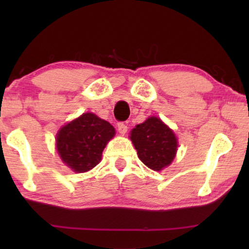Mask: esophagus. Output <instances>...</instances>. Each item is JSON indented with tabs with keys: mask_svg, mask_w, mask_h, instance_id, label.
I'll use <instances>...</instances> for the list:
<instances>
[{
	"mask_svg": "<svg viewBox=\"0 0 249 249\" xmlns=\"http://www.w3.org/2000/svg\"><path fill=\"white\" fill-rule=\"evenodd\" d=\"M118 130H119V132H120L121 135H124L125 132H127V130H128L127 124H124V122H120V124H118Z\"/></svg>",
	"mask_w": 249,
	"mask_h": 249,
	"instance_id": "esophagus-1",
	"label": "esophagus"
}]
</instances>
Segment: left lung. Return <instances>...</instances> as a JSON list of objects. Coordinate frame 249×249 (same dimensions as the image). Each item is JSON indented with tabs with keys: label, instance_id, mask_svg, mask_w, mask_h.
<instances>
[{
	"label": "left lung",
	"instance_id": "1",
	"mask_svg": "<svg viewBox=\"0 0 249 249\" xmlns=\"http://www.w3.org/2000/svg\"><path fill=\"white\" fill-rule=\"evenodd\" d=\"M138 158L149 169L161 171L175 159L178 141L175 132L161 119L149 117L130 132Z\"/></svg>",
	"mask_w": 249,
	"mask_h": 249
}]
</instances>
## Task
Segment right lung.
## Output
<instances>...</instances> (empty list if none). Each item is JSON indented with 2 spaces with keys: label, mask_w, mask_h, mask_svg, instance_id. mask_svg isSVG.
<instances>
[{
  "label": "right lung",
  "mask_w": 249,
  "mask_h": 249,
  "mask_svg": "<svg viewBox=\"0 0 249 249\" xmlns=\"http://www.w3.org/2000/svg\"><path fill=\"white\" fill-rule=\"evenodd\" d=\"M114 135L113 125L87 112L60 129L56 149L68 168L77 173L87 172L100 163L103 149Z\"/></svg>",
  "instance_id": "right-lung-1"
}]
</instances>
